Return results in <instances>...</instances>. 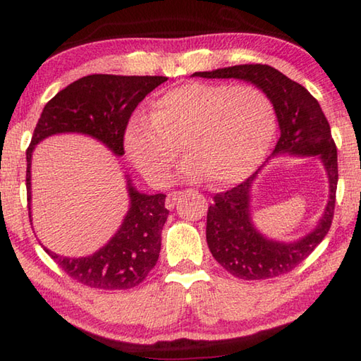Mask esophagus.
I'll list each match as a JSON object with an SVG mask.
<instances>
[{"label":"esophagus","instance_id":"34e87169","mask_svg":"<svg viewBox=\"0 0 361 361\" xmlns=\"http://www.w3.org/2000/svg\"><path fill=\"white\" fill-rule=\"evenodd\" d=\"M178 197H180V192H171V194H169L167 198H166V208L167 209H173V206H175L176 200H178Z\"/></svg>","mask_w":361,"mask_h":361}]
</instances>
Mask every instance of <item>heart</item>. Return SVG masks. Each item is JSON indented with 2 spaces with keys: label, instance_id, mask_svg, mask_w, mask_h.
I'll return each mask as SVG.
<instances>
[{
  "label": "heart",
  "instance_id": "obj_1",
  "mask_svg": "<svg viewBox=\"0 0 361 361\" xmlns=\"http://www.w3.org/2000/svg\"><path fill=\"white\" fill-rule=\"evenodd\" d=\"M276 132L274 106L255 85L192 82L157 99L153 113L136 111L124 150L149 181L169 178L183 144V173L211 176L220 186L247 178L262 163Z\"/></svg>",
  "mask_w": 361,
  "mask_h": 361
}]
</instances>
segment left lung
<instances>
[{"label":"left lung","instance_id":"1","mask_svg":"<svg viewBox=\"0 0 361 361\" xmlns=\"http://www.w3.org/2000/svg\"><path fill=\"white\" fill-rule=\"evenodd\" d=\"M192 78L239 79L250 82L270 97L281 130L270 158L281 155L317 157L324 166L329 198L317 226L293 242L270 239L257 229L251 216V190L259 172L226 192L214 197L206 220V240L214 259L228 273L245 281L270 279L293 270L329 233L338 183L336 147L331 126L318 101L302 85L268 65H235L194 73ZM267 159V163H268Z\"/></svg>","mask_w":361,"mask_h":361}]
</instances>
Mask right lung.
I'll list each match as a JSON object with an SVG mask.
<instances>
[{"instance_id": "right-lung-1", "label": "right lung", "mask_w": 361, "mask_h": 361, "mask_svg": "<svg viewBox=\"0 0 361 361\" xmlns=\"http://www.w3.org/2000/svg\"><path fill=\"white\" fill-rule=\"evenodd\" d=\"M164 75L91 74L70 83L44 105L26 152L27 206L32 224L30 166L37 144L46 137L78 133L104 144L114 157L124 155V132L132 113ZM128 211L118 231L102 248L83 257L60 256L44 251L73 279L99 290H126L141 283L157 265L161 231L169 216L164 194L149 195L137 190L126 173Z\"/></svg>"}]
</instances>
